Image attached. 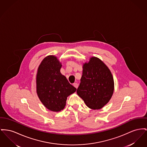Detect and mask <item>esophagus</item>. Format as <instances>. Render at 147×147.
Returning a JSON list of instances; mask_svg holds the SVG:
<instances>
[{
	"label": "esophagus",
	"instance_id": "obj_1",
	"mask_svg": "<svg viewBox=\"0 0 147 147\" xmlns=\"http://www.w3.org/2000/svg\"><path fill=\"white\" fill-rule=\"evenodd\" d=\"M73 86H74L75 88H76L77 89L78 87V84L77 83H74L73 84Z\"/></svg>",
	"mask_w": 147,
	"mask_h": 147
}]
</instances>
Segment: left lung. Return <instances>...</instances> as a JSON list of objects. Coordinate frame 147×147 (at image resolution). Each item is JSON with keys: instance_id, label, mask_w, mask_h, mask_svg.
<instances>
[{"instance_id": "1", "label": "left lung", "mask_w": 147, "mask_h": 147, "mask_svg": "<svg viewBox=\"0 0 147 147\" xmlns=\"http://www.w3.org/2000/svg\"><path fill=\"white\" fill-rule=\"evenodd\" d=\"M114 88L112 74L100 59L92 57L83 64L77 93L88 107L94 110L102 108L112 98Z\"/></svg>"}]
</instances>
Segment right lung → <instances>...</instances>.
Here are the masks:
<instances>
[{"label": "right lung", "mask_w": 147, "mask_h": 147, "mask_svg": "<svg viewBox=\"0 0 147 147\" xmlns=\"http://www.w3.org/2000/svg\"><path fill=\"white\" fill-rule=\"evenodd\" d=\"M61 67L56 57L49 55L41 62L36 74L38 96L44 105L53 112L63 110L67 97L77 90L61 74Z\"/></svg>", "instance_id": "add662e5"}]
</instances>
